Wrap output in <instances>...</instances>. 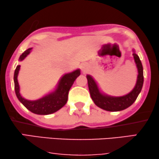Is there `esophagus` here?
Wrapping results in <instances>:
<instances>
[{"instance_id": "1", "label": "esophagus", "mask_w": 159, "mask_h": 159, "mask_svg": "<svg viewBox=\"0 0 159 159\" xmlns=\"http://www.w3.org/2000/svg\"><path fill=\"white\" fill-rule=\"evenodd\" d=\"M88 69V66L87 65V63H82L81 65V70L82 72H85L87 71Z\"/></svg>"}]
</instances>
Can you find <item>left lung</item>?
Here are the masks:
<instances>
[{"label":"left lung","mask_w":159,"mask_h":159,"mask_svg":"<svg viewBox=\"0 0 159 159\" xmlns=\"http://www.w3.org/2000/svg\"><path fill=\"white\" fill-rule=\"evenodd\" d=\"M133 56L138 70L137 80L134 89L125 96L117 97V96H111L102 93L93 78L90 75H87L90 96L96 106L110 112H117L128 108L137 99L143 85V68L141 61L139 56L135 53L134 49H133Z\"/></svg>","instance_id":"1"}]
</instances>
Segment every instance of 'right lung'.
Wrapping results in <instances>:
<instances>
[{
	"mask_svg": "<svg viewBox=\"0 0 159 159\" xmlns=\"http://www.w3.org/2000/svg\"><path fill=\"white\" fill-rule=\"evenodd\" d=\"M33 48H29L22 53L20 57V61H23L29 55ZM20 66L18 65L14 71V90L16 97L25 107L30 112L37 115H49L57 112L66 104L68 95L70 88L77 77L80 75V70L77 69L71 73L66 74L61 77L57 84L56 89L50 93L39 98L38 100L30 101L24 98L20 95V85L18 83L17 76L19 74Z\"/></svg>",
	"mask_w": 159,
	"mask_h": 159,
	"instance_id": "obj_1",
	"label": "right lung"
}]
</instances>
